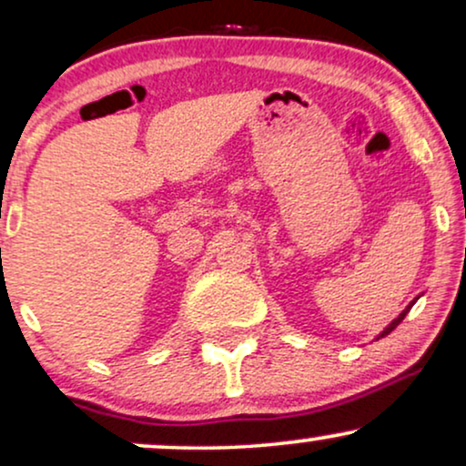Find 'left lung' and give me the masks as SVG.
Returning <instances> with one entry per match:
<instances>
[{"instance_id":"obj_1","label":"left lung","mask_w":466,"mask_h":466,"mask_svg":"<svg viewBox=\"0 0 466 466\" xmlns=\"http://www.w3.org/2000/svg\"><path fill=\"white\" fill-rule=\"evenodd\" d=\"M406 313H409V309H406V311H404V313H401V315H400V318H398V319H395V321H393V324H391V326H389V329H387V330H384L380 337H384V335H389V332H391L393 329H398V324H400V321H401V319H404V315H406Z\"/></svg>"}]
</instances>
